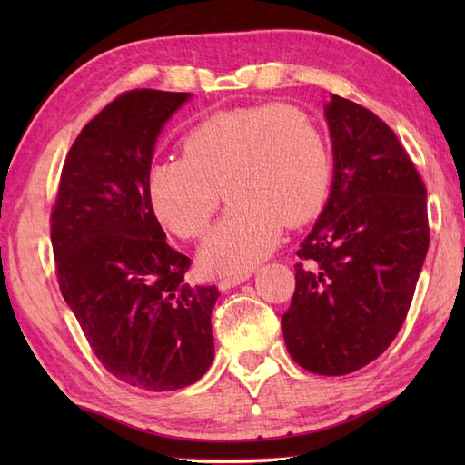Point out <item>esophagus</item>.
Returning a JSON list of instances; mask_svg holds the SVG:
<instances>
[{
  "label": "esophagus",
  "instance_id": "obj_1",
  "mask_svg": "<svg viewBox=\"0 0 465 465\" xmlns=\"http://www.w3.org/2000/svg\"><path fill=\"white\" fill-rule=\"evenodd\" d=\"M252 278V270H243V272H235V273H227L220 278V288L222 290H230L235 288V285L243 283L245 280Z\"/></svg>",
  "mask_w": 465,
  "mask_h": 465
}]
</instances>
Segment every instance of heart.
Wrapping results in <instances>:
<instances>
[{
  "mask_svg": "<svg viewBox=\"0 0 465 465\" xmlns=\"http://www.w3.org/2000/svg\"><path fill=\"white\" fill-rule=\"evenodd\" d=\"M328 140L300 107L263 104L215 114L192 127L182 157L147 172L155 215L185 240L202 238L220 207L232 202L202 248L207 270L235 273L263 260L282 225L320 210L330 185Z\"/></svg>",
  "mask_w": 465,
  "mask_h": 465,
  "instance_id": "b5f03b06",
  "label": "heart"
}]
</instances>
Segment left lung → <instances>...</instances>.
<instances>
[{
  "label": "left lung",
  "mask_w": 465,
  "mask_h": 465,
  "mask_svg": "<svg viewBox=\"0 0 465 465\" xmlns=\"http://www.w3.org/2000/svg\"><path fill=\"white\" fill-rule=\"evenodd\" d=\"M333 182L298 250L282 331L295 363L345 375L390 348L430 248L428 192L398 135L378 115L331 95L325 105Z\"/></svg>",
  "instance_id": "left-lung-1"
}]
</instances>
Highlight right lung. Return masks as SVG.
Segmentation results:
<instances>
[{"mask_svg": "<svg viewBox=\"0 0 465 465\" xmlns=\"http://www.w3.org/2000/svg\"><path fill=\"white\" fill-rule=\"evenodd\" d=\"M190 94L132 90L69 150L52 207L57 283L114 378L147 391L192 385L213 361L215 285L183 282L192 260L165 242L147 193L155 140Z\"/></svg>", "mask_w": 465, "mask_h": 465, "instance_id": "add662e5", "label": "right lung"}]
</instances>
